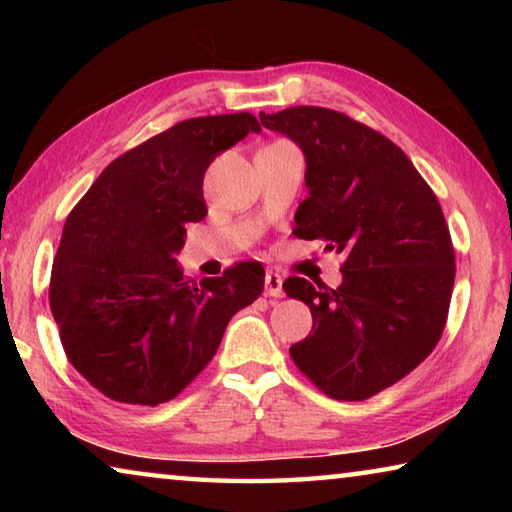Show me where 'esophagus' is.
Here are the masks:
<instances>
[{"label":"esophagus","mask_w":512,"mask_h":512,"mask_svg":"<svg viewBox=\"0 0 512 512\" xmlns=\"http://www.w3.org/2000/svg\"><path fill=\"white\" fill-rule=\"evenodd\" d=\"M282 275L275 273V271H268L266 273V280H264V287H266V293L271 298H282L284 296V289H282Z\"/></svg>","instance_id":"34e87169"}]
</instances>
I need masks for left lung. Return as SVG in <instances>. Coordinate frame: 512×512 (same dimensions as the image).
<instances>
[{"label": "left lung", "instance_id": "1", "mask_svg": "<svg viewBox=\"0 0 512 512\" xmlns=\"http://www.w3.org/2000/svg\"><path fill=\"white\" fill-rule=\"evenodd\" d=\"M259 121L307 158L309 196L293 235L345 255L341 287L284 280V293L314 318L289 354L327 397L368 400L420 366L443 336L456 275L445 214L406 153L375 128L320 106L259 112Z\"/></svg>", "mask_w": 512, "mask_h": 512}]
</instances>
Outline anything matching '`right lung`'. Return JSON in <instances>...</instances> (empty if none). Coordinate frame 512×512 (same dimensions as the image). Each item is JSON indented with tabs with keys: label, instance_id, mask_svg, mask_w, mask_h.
<instances>
[{
	"label": "right lung",
	"instance_id": "1",
	"mask_svg": "<svg viewBox=\"0 0 512 512\" xmlns=\"http://www.w3.org/2000/svg\"><path fill=\"white\" fill-rule=\"evenodd\" d=\"M250 131V112L178 121L112 160L69 212L49 305L69 363L110 400L158 406L183 393L264 291L259 262L196 282L173 259L185 223L207 214V167Z\"/></svg>",
	"mask_w": 512,
	"mask_h": 512
}]
</instances>
